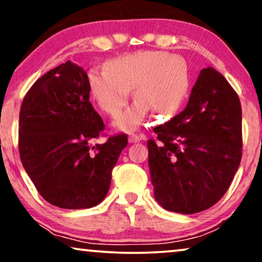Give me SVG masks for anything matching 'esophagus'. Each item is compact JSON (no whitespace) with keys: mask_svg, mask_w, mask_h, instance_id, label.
Here are the masks:
<instances>
[{"mask_svg":"<svg viewBox=\"0 0 262 262\" xmlns=\"http://www.w3.org/2000/svg\"><path fill=\"white\" fill-rule=\"evenodd\" d=\"M143 139V136H139L137 134H130L128 135V142L130 143H138Z\"/></svg>","mask_w":262,"mask_h":262,"instance_id":"1","label":"esophagus"}]
</instances>
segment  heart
Masks as SVG:
<instances>
[{
    "mask_svg": "<svg viewBox=\"0 0 262 262\" xmlns=\"http://www.w3.org/2000/svg\"><path fill=\"white\" fill-rule=\"evenodd\" d=\"M87 82L96 105L111 117L126 106L132 88L137 100L114 123L126 132L143 125L150 111L160 117L173 116L191 89L186 60L166 51H138L110 59L106 68L89 69Z\"/></svg>",
    "mask_w": 262,
    "mask_h": 262,
    "instance_id": "b5f03b06",
    "label": "heart"
}]
</instances>
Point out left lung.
I'll list each match as a JSON object with an SVG mask.
<instances>
[{"label": "left lung", "mask_w": 262, "mask_h": 262, "mask_svg": "<svg viewBox=\"0 0 262 262\" xmlns=\"http://www.w3.org/2000/svg\"><path fill=\"white\" fill-rule=\"evenodd\" d=\"M154 132L148 150L157 203L185 214L213 206L242 157L241 102L223 75L204 68L186 108Z\"/></svg>", "instance_id": "1"}]
</instances>
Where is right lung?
Here are the masks:
<instances>
[{
	"mask_svg": "<svg viewBox=\"0 0 262 262\" xmlns=\"http://www.w3.org/2000/svg\"><path fill=\"white\" fill-rule=\"evenodd\" d=\"M87 73L70 60L35 81L19 118L23 166L46 202L60 209L96 206L110 189L127 136L92 145L105 130L89 102Z\"/></svg>",
	"mask_w": 262,
	"mask_h": 262,
	"instance_id": "add662e5",
	"label": "right lung"
}]
</instances>
